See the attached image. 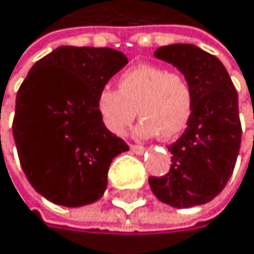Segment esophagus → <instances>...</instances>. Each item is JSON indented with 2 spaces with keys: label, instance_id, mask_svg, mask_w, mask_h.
<instances>
[{
  "label": "esophagus",
  "instance_id": "esophagus-1",
  "mask_svg": "<svg viewBox=\"0 0 254 254\" xmlns=\"http://www.w3.org/2000/svg\"><path fill=\"white\" fill-rule=\"evenodd\" d=\"M131 151L134 152V154H142V152L145 151V148L142 145H131Z\"/></svg>",
  "mask_w": 254,
  "mask_h": 254
}]
</instances>
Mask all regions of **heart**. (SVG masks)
Segmentation results:
<instances>
[{"label":"heart","mask_w":254,"mask_h":254,"mask_svg":"<svg viewBox=\"0 0 254 254\" xmlns=\"http://www.w3.org/2000/svg\"><path fill=\"white\" fill-rule=\"evenodd\" d=\"M95 111L114 135H123L138 112V137L159 134L171 140L184 132L191 119L192 88L179 72L159 64H138L119 77L117 91L105 88L97 94Z\"/></svg>","instance_id":"1"}]
</instances>
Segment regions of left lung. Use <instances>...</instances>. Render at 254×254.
<instances>
[{"mask_svg": "<svg viewBox=\"0 0 254 254\" xmlns=\"http://www.w3.org/2000/svg\"><path fill=\"white\" fill-rule=\"evenodd\" d=\"M154 55L176 66L192 88V114L185 132L168 146L170 173L149 177L156 197L174 208L213 200L233 174L241 148L238 92L225 66L194 44H170Z\"/></svg>", "mask_w": 254, "mask_h": 254, "instance_id": "left-lung-1", "label": "left lung"}]
</instances>
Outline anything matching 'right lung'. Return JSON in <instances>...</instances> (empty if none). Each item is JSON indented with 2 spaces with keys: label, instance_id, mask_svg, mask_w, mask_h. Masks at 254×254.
Instances as JSON below:
<instances>
[{
  "label": "right lung",
  "instance_id": "add662e5",
  "mask_svg": "<svg viewBox=\"0 0 254 254\" xmlns=\"http://www.w3.org/2000/svg\"><path fill=\"white\" fill-rule=\"evenodd\" d=\"M126 64L116 49L62 46L29 70L12 131L23 171L43 197L74 208L103 196L112 159L129 146L103 126L95 98Z\"/></svg>",
  "mask_w": 254,
  "mask_h": 254
}]
</instances>
